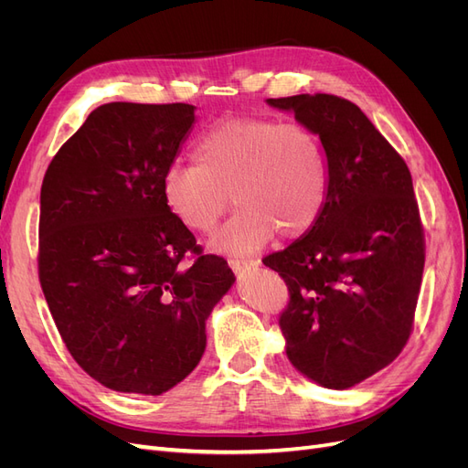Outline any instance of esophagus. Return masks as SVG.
<instances>
[{
    "label": "esophagus",
    "mask_w": 468,
    "mask_h": 468,
    "mask_svg": "<svg viewBox=\"0 0 468 468\" xmlns=\"http://www.w3.org/2000/svg\"><path fill=\"white\" fill-rule=\"evenodd\" d=\"M229 263H230V267L234 269V271H246V269L256 267V265L260 263V260H253V258H238V256H234V258L229 260Z\"/></svg>",
    "instance_id": "1"
}]
</instances>
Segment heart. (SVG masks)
<instances>
[{"instance_id": "heart-1", "label": "heart", "mask_w": 468, "mask_h": 468, "mask_svg": "<svg viewBox=\"0 0 468 468\" xmlns=\"http://www.w3.org/2000/svg\"><path fill=\"white\" fill-rule=\"evenodd\" d=\"M191 155L195 164L165 172V203L186 229L208 234L232 195L238 210L212 238L218 251H256L277 230L301 236L328 199V158L320 136L303 122L226 119L199 136Z\"/></svg>"}]
</instances>
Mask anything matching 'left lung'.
I'll use <instances>...</instances> for the list:
<instances>
[{"label":"left lung","mask_w":468,"mask_h":468,"mask_svg":"<svg viewBox=\"0 0 468 468\" xmlns=\"http://www.w3.org/2000/svg\"><path fill=\"white\" fill-rule=\"evenodd\" d=\"M324 144L330 186L322 215L263 263L289 303L279 316L289 361L328 388L385 369L408 344L426 263L412 176L365 112L330 93L267 99Z\"/></svg>","instance_id":"1"}]
</instances>
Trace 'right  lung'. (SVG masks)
I'll use <instances>...</instances> for the list:
<instances>
[{
    "instance_id": "add662e5",
    "label": "right lung",
    "mask_w": 468,
    "mask_h": 468,
    "mask_svg": "<svg viewBox=\"0 0 468 468\" xmlns=\"http://www.w3.org/2000/svg\"><path fill=\"white\" fill-rule=\"evenodd\" d=\"M193 121L187 103H105L42 179L40 287L69 356L111 390L155 396L186 378L234 281L164 197Z\"/></svg>"
}]
</instances>
